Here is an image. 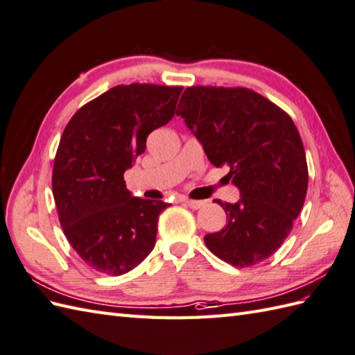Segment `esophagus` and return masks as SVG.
Instances as JSON below:
<instances>
[{"mask_svg":"<svg viewBox=\"0 0 355 355\" xmlns=\"http://www.w3.org/2000/svg\"><path fill=\"white\" fill-rule=\"evenodd\" d=\"M183 202L187 205V207H191L193 210L204 207V201H195V200H189V198H184Z\"/></svg>","mask_w":355,"mask_h":355,"instance_id":"obj_1","label":"esophagus"}]
</instances>
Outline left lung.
<instances>
[{"label":"left lung","mask_w":355,"mask_h":355,"mask_svg":"<svg viewBox=\"0 0 355 355\" xmlns=\"http://www.w3.org/2000/svg\"><path fill=\"white\" fill-rule=\"evenodd\" d=\"M177 116L200 140L211 164L227 166L237 202H222L227 225L205 234L207 248L230 265L248 268L269 259L293 227L306 201L309 169L292 118L246 87L192 86Z\"/></svg>","instance_id":"1"}]
</instances>
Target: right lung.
Returning a JSON list of instances; mask_svg holds the SVG:
<instances>
[{
  "instance_id": "1",
  "label": "right lung",
  "mask_w": 355,
  "mask_h": 355,
  "mask_svg": "<svg viewBox=\"0 0 355 355\" xmlns=\"http://www.w3.org/2000/svg\"><path fill=\"white\" fill-rule=\"evenodd\" d=\"M183 87L121 85L76 112L64 127L53 168V195L68 242L89 268L118 277L155 245L168 202L133 196L123 172L148 135L172 119Z\"/></svg>"
}]
</instances>
